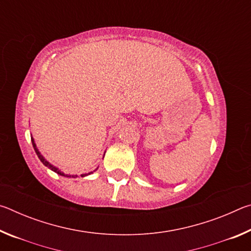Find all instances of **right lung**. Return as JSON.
<instances>
[{
    "instance_id": "obj_1",
    "label": "right lung",
    "mask_w": 251,
    "mask_h": 251,
    "mask_svg": "<svg viewBox=\"0 0 251 251\" xmlns=\"http://www.w3.org/2000/svg\"><path fill=\"white\" fill-rule=\"evenodd\" d=\"M31 139H32V144H33V147H34V151H35V152H36V155H37V157H39L40 158V160L42 161V163H43V165L44 166H46L48 168H50V171H53V172H55L56 174H58V175H61V176H64V177H72V178H75V177H77V175H70V174H65V173H63V172H61L59 171V169L57 168V167H55V166H53L52 164H50L48 160H46L44 157H43V155L41 154L40 152V151L37 150V147H36V144H35V142H34V139H33V137L31 136ZM97 169V168H96ZM95 169V171H96ZM94 171V172H95ZM91 174H93V172H91V173H88V174H82V175H80V177H85V176H87V175H91Z\"/></svg>"
}]
</instances>
